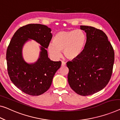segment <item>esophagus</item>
<instances>
[{"mask_svg":"<svg viewBox=\"0 0 120 120\" xmlns=\"http://www.w3.org/2000/svg\"><path fill=\"white\" fill-rule=\"evenodd\" d=\"M66 66V62L64 61H62L61 62V66Z\"/></svg>","mask_w":120,"mask_h":120,"instance_id":"obj_1","label":"esophagus"}]
</instances>
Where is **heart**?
<instances>
[{
    "label": "heart",
    "instance_id": "obj_1",
    "mask_svg": "<svg viewBox=\"0 0 120 120\" xmlns=\"http://www.w3.org/2000/svg\"><path fill=\"white\" fill-rule=\"evenodd\" d=\"M86 41V35L81 30L60 31L55 35L53 42L49 44L48 50L54 58H60L63 51L66 58L73 60L82 52Z\"/></svg>",
    "mask_w": 120,
    "mask_h": 120
}]
</instances>
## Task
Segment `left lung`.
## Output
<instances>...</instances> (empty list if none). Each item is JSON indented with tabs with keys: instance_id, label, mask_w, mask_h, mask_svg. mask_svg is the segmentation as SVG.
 <instances>
[{
	"instance_id": "8db88e82",
	"label": "left lung",
	"mask_w": 120,
	"mask_h": 120,
	"mask_svg": "<svg viewBox=\"0 0 120 120\" xmlns=\"http://www.w3.org/2000/svg\"><path fill=\"white\" fill-rule=\"evenodd\" d=\"M80 29L86 33V44L78 58L67 62L68 81L75 92L88 96L99 92L108 83L113 68L114 51L102 31L88 26H80Z\"/></svg>"
}]
</instances>
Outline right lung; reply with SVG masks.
I'll return each mask as SVG.
<instances>
[{"mask_svg":"<svg viewBox=\"0 0 120 120\" xmlns=\"http://www.w3.org/2000/svg\"><path fill=\"white\" fill-rule=\"evenodd\" d=\"M52 38L51 28L33 24L19 28L10 41L6 51L8 74L14 85L25 93L32 96L44 93L51 87L53 76L60 68L61 62L53 61L48 57L46 49ZM30 39L42 46L39 58L32 64L24 60L22 53L24 44Z\"/></svg>","mask_w":120,"mask_h":120,"instance_id":"obj_1","label":"right lung"}]
</instances>
